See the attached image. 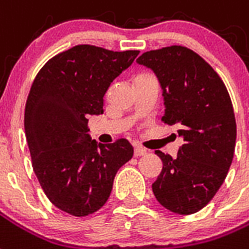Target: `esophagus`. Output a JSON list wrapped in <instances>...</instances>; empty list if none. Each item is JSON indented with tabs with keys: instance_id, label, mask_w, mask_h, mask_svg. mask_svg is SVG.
Listing matches in <instances>:
<instances>
[{
	"instance_id": "1",
	"label": "esophagus",
	"mask_w": 249,
	"mask_h": 249,
	"mask_svg": "<svg viewBox=\"0 0 249 249\" xmlns=\"http://www.w3.org/2000/svg\"><path fill=\"white\" fill-rule=\"evenodd\" d=\"M134 155H135V157H140V156L146 155V149L140 145H136L134 149Z\"/></svg>"
}]
</instances>
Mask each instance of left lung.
I'll return each instance as SVG.
<instances>
[{"instance_id": "8db88e82", "label": "left lung", "mask_w": 249, "mask_h": 249, "mask_svg": "<svg viewBox=\"0 0 249 249\" xmlns=\"http://www.w3.org/2000/svg\"><path fill=\"white\" fill-rule=\"evenodd\" d=\"M136 62L159 78L161 119L183 138L175 159L156 151L163 166L153 194L173 213H196L214 197L232 162L236 122L230 94L213 67L186 46L145 52Z\"/></svg>"}]
</instances>
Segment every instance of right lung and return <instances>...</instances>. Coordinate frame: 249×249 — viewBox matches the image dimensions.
<instances>
[{"mask_svg": "<svg viewBox=\"0 0 249 249\" xmlns=\"http://www.w3.org/2000/svg\"><path fill=\"white\" fill-rule=\"evenodd\" d=\"M138 54L76 45L49 59L32 83L24 110L32 167L46 197L69 214L103 208L117 171L134 156L126 139L92 140L87 118L103 114L107 88Z\"/></svg>", "mask_w": 249, "mask_h": 249, "instance_id": "right-lung-1", "label": "right lung"}]
</instances>
